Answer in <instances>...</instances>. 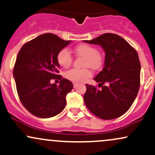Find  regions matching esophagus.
I'll list each match as a JSON object with an SVG mask.
<instances>
[{"label": "esophagus", "instance_id": "34e87169", "mask_svg": "<svg viewBox=\"0 0 155 155\" xmlns=\"http://www.w3.org/2000/svg\"><path fill=\"white\" fill-rule=\"evenodd\" d=\"M73 85H74V88H77L78 85V83H73Z\"/></svg>", "mask_w": 155, "mask_h": 155}]
</instances>
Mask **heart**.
Instances as JSON below:
<instances>
[{"label":"heart","mask_w":155,"mask_h":155,"mask_svg":"<svg viewBox=\"0 0 155 155\" xmlns=\"http://www.w3.org/2000/svg\"><path fill=\"white\" fill-rule=\"evenodd\" d=\"M74 52L78 56L84 57L83 67H90L93 70H99L102 66L104 57L103 54L97 51L95 47L88 44H81L74 48ZM72 54L67 48H63L57 54V61L59 64L64 68H67L72 64ZM91 72L88 69L76 70L73 69L65 73V76L69 80L78 83H82L91 76Z\"/></svg>","instance_id":"heart-1"}]
</instances>
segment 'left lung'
<instances>
[{
	"instance_id": "8db88e82",
	"label": "left lung",
	"mask_w": 155,
	"mask_h": 155,
	"mask_svg": "<svg viewBox=\"0 0 155 155\" xmlns=\"http://www.w3.org/2000/svg\"><path fill=\"white\" fill-rule=\"evenodd\" d=\"M83 42L99 45L105 53L102 70L94 78L101 89L85 84V105L101 119L120 117L131 107L139 90L141 64L137 52L116 34L105 33ZM104 83L108 85L103 86Z\"/></svg>"
}]
</instances>
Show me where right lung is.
I'll return each instance as SVG.
<instances>
[{"mask_svg": "<svg viewBox=\"0 0 155 155\" xmlns=\"http://www.w3.org/2000/svg\"><path fill=\"white\" fill-rule=\"evenodd\" d=\"M70 42L45 33L25 43L18 54L13 71L16 90L23 106L36 117H54L64 109L73 85L59 74L57 54ZM52 79H61L60 85L51 84Z\"/></svg>", "mask_w": 155, "mask_h": 155, "instance_id": "obj_1", "label": "right lung"}]
</instances>
